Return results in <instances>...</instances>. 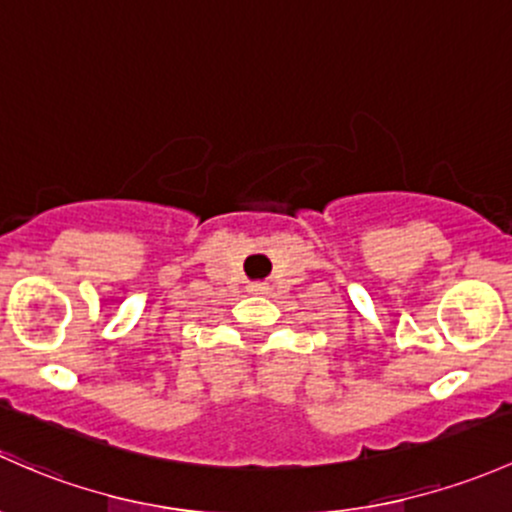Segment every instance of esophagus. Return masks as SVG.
I'll list each match as a JSON object with an SVG mask.
<instances>
[{
    "mask_svg": "<svg viewBox=\"0 0 512 512\" xmlns=\"http://www.w3.org/2000/svg\"><path fill=\"white\" fill-rule=\"evenodd\" d=\"M249 291L251 293H263V291H266V286H263V283H251Z\"/></svg>",
    "mask_w": 512,
    "mask_h": 512,
    "instance_id": "esophagus-1",
    "label": "esophagus"
}]
</instances>
